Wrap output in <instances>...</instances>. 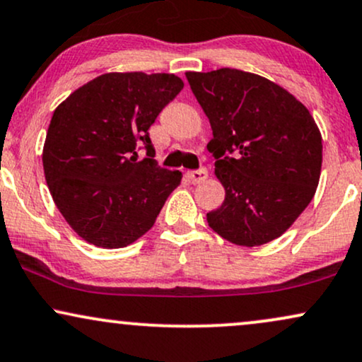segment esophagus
<instances>
[{"mask_svg": "<svg viewBox=\"0 0 362 362\" xmlns=\"http://www.w3.org/2000/svg\"><path fill=\"white\" fill-rule=\"evenodd\" d=\"M187 177H189V180L192 182V184H202V182L209 177V172H207V168L192 170V172L187 173Z\"/></svg>", "mask_w": 362, "mask_h": 362, "instance_id": "1", "label": "esophagus"}]
</instances>
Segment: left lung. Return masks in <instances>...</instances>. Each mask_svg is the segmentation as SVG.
I'll list each match as a JSON object with an SVG mask.
<instances>
[{"mask_svg": "<svg viewBox=\"0 0 362 362\" xmlns=\"http://www.w3.org/2000/svg\"><path fill=\"white\" fill-rule=\"evenodd\" d=\"M185 76L211 121L214 136L207 150L226 190L207 223L238 246L267 245L295 223L315 194L319 128L288 90L256 74L219 69Z\"/></svg>", "mask_w": 362, "mask_h": 362, "instance_id": "obj_1", "label": "left lung"}]
</instances>
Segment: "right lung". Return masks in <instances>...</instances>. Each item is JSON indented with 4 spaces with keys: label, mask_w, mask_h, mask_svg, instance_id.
<instances>
[{
    "label": "right lung",
    "mask_w": 362,
    "mask_h": 362,
    "mask_svg": "<svg viewBox=\"0 0 362 362\" xmlns=\"http://www.w3.org/2000/svg\"><path fill=\"white\" fill-rule=\"evenodd\" d=\"M182 87L173 74L110 72L54 111L42 156L45 180L60 214L90 245H132L180 185L178 170L153 160L148 129ZM139 144L148 159L137 160Z\"/></svg>",
    "instance_id": "1"
}]
</instances>
